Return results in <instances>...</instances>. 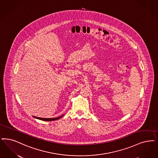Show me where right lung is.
Here are the masks:
<instances>
[{"label": "right lung", "instance_id": "add662e5", "mask_svg": "<svg viewBox=\"0 0 158 158\" xmlns=\"http://www.w3.org/2000/svg\"><path fill=\"white\" fill-rule=\"evenodd\" d=\"M63 116V115H62L61 116H59V117H57V118H39V117H36V116H33V117L36 118V119H39V120H44V121H52V120H57V119H60V118H62Z\"/></svg>", "mask_w": 158, "mask_h": 158}]
</instances>
